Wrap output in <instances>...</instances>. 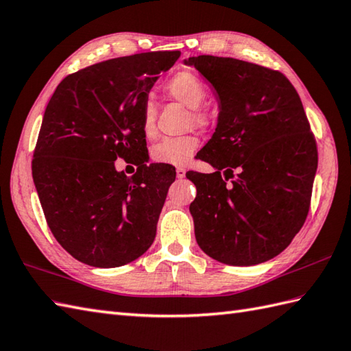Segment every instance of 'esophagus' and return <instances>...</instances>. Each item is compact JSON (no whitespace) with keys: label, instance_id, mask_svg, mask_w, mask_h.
Wrapping results in <instances>:
<instances>
[{"label":"esophagus","instance_id":"esophagus-1","mask_svg":"<svg viewBox=\"0 0 351 351\" xmlns=\"http://www.w3.org/2000/svg\"><path fill=\"white\" fill-rule=\"evenodd\" d=\"M185 173H186V170H185L184 167H176V176H178L179 179L185 178Z\"/></svg>","mask_w":351,"mask_h":351}]
</instances>
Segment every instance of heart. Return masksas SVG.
Instances as JSON below:
<instances>
[{
	"label": "heart",
	"instance_id": "obj_1",
	"mask_svg": "<svg viewBox=\"0 0 351 351\" xmlns=\"http://www.w3.org/2000/svg\"><path fill=\"white\" fill-rule=\"evenodd\" d=\"M165 89L172 99L190 108L191 124L197 127H208L210 124L209 112L202 108V104L205 103L208 97V86L199 75L190 70L179 71L167 80ZM156 103L152 100H146L142 108L141 121L142 132L146 137H151L156 133ZM199 145V137L194 134L166 137L152 146L149 149V157L158 165L185 166L193 158Z\"/></svg>",
	"mask_w": 351,
	"mask_h": 351
}]
</instances>
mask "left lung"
<instances>
[{
    "label": "left lung",
    "mask_w": 351,
    "mask_h": 351,
    "mask_svg": "<svg viewBox=\"0 0 351 351\" xmlns=\"http://www.w3.org/2000/svg\"><path fill=\"white\" fill-rule=\"evenodd\" d=\"M185 62L219 97L217 130L197 154L217 172L186 173L197 189L195 239L221 263H263L289 247L311 205L319 154L302 101L278 70L213 55Z\"/></svg>",
    "instance_id": "left-lung-1"
}]
</instances>
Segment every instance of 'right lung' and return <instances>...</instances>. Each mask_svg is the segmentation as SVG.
<instances>
[{"instance_id":"add662e5","label":"right lung","mask_w":351,"mask_h":351,"mask_svg":"<svg viewBox=\"0 0 351 351\" xmlns=\"http://www.w3.org/2000/svg\"><path fill=\"white\" fill-rule=\"evenodd\" d=\"M179 51L143 52L71 73L49 100L32 157L46 223L79 262L118 267L148 250L176 172L146 165L142 108ZM118 158L138 166L117 173Z\"/></svg>"}]
</instances>
